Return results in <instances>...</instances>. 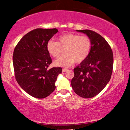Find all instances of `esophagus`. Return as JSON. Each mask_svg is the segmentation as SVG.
<instances>
[{"instance_id":"obj_1","label":"esophagus","mask_w":130,"mask_h":130,"mask_svg":"<svg viewBox=\"0 0 130 130\" xmlns=\"http://www.w3.org/2000/svg\"><path fill=\"white\" fill-rule=\"evenodd\" d=\"M68 71V69H65V68H64V69H62V71L63 72H66Z\"/></svg>"}]
</instances>
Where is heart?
Instances as JSON below:
<instances>
[{
	"instance_id": "obj_1",
	"label": "heart",
	"mask_w": 130,
	"mask_h": 130,
	"mask_svg": "<svg viewBox=\"0 0 130 130\" xmlns=\"http://www.w3.org/2000/svg\"><path fill=\"white\" fill-rule=\"evenodd\" d=\"M92 42L87 35L67 33L59 36L57 42L49 40L46 49L49 55L57 58L61 53V48H65V54L54 61L56 66L69 67L76 63L83 62L90 54Z\"/></svg>"
}]
</instances>
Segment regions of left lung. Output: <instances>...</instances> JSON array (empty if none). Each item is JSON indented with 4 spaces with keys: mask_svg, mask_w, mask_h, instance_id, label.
<instances>
[{
    "mask_svg": "<svg viewBox=\"0 0 130 130\" xmlns=\"http://www.w3.org/2000/svg\"><path fill=\"white\" fill-rule=\"evenodd\" d=\"M90 38L92 47L87 59L74 69L71 84L84 98H91L103 90L110 79L113 66L112 50L104 38L89 29L77 30Z\"/></svg>",
    "mask_w": 130,
    "mask_h": 130,
    "instance_id": "left-lung-1",
    "label": "left lung"
}]
</instances>
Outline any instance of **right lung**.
Wrapping results in <instances>:
<instances>
[{"label": "right lung", "instance_id": "1", "mask_svg": "<svg viewBox=\"0 0 130 130\" xmlns=\"http://www.w3.org/2000/svg\"><path fill=\"white\" fill-rule=\"evenodd\" d=\"M58 32L56 28H37L25 34L14 50L13 62L15 79L32 96L47 97L55 91L61 67L49 69L52 62L46 44Z\"/></svg>", "mask_w": 130, "mask_h": 130}]
</instances>
